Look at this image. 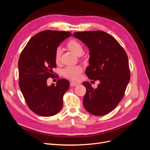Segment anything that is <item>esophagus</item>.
Masks as SVG:
<instances>
[{"label":"esophagus","mask_w":150,"mask_h":150,"mask_svg":"<svg viewBox=\"0 0 150 150\" xmlns=\"http://www.w3.org/2000/svg\"><path fill=\"white\" fill-rule=\"evenodd\" d=\"M70 84H71V86H76V85H78V84H79L78 83H75V82H71V83H70Z\"/></svg>","instance_id":"esophagus-1"}]
</instances>
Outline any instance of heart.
<instances>
[{"label":"heart","mask_w":150,"mask_h":150,"mask_svg":"<svg viewBox=\"0 0 150 150\" xmlns=\"http://www.w3.org/2000/svg\"><path fill=\"white\" fill-rule=\"evenodd\" d=\"M67 47L75 55L79 56L83 53V49L81 44L73 40L67 43ZM62 55V49L58 47L55 52V61L57 63H59ZM82 67L79 66H68L64 68L62 71V75L72 80H76L79 77V74L82 72Z\"/></svg>","instance_id":"heart-1"}]
</instances>
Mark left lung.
<instances>
[{
    "mask_svg": "<svg viewBox=\"0 0 150 150\" xmlns=\"http://www.w3.org/2000/svg\"><path fill=\"white\" fill-rule=\"evenodd\" d=\"M73 36L89 49V66L85 74L91 79L100 82L96 88L88 81L83 83L86 88L84 107L95 116L105 115L122 100L129 81L127 55L116 40L105 32H77Z\"/></svg>",
    "mask_w": 150,
    "mask_h": 150,
    "instance_id": "left-lung-1",
    "label": "left lung"
}]
</instances>
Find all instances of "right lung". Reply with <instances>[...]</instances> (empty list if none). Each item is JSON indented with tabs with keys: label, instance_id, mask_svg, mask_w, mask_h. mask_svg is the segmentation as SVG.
I'll return each mask as SVG.
<instances>
[{
	"label": "right lung",
	"instance_id": "obj_1",
	"mask_svg": "<svg viewBox=\"0 0 150 150\" xmlns=\"http://www.w3.org/2000/svg\"><path fill=\"white\" fill-rule=\"evenodd\" d=\"M71 32L46 30L34 35L19 57V87L31 110L42 116H52L62 109L63 95L69 87L66 79H58L47 86V79L54 78L56 67L55 52Z\"/></svg>",
	"mask_w": 150,
	"mask_h": 150
}]
</instances>
